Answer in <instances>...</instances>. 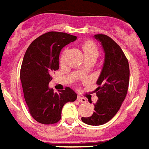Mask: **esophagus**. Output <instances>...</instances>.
Segmentation results:
<instances>
[{"mask_svg": "<svg viewBox=\"0 0 149 149\" xmlns=\"http://www.w3.org/2000/svg\"><path fill=\"white\" fill-rule=\"evenodd\" d=\"M77 100H78L79 102H80V103H85L86 102V99H85V98H83V97H81V96H78V98H77Z\"/></svg>", "mask_w": 149, "mask_h": 149, "instance_id": "obj_1", "label": "esophagus"}]
</instances>
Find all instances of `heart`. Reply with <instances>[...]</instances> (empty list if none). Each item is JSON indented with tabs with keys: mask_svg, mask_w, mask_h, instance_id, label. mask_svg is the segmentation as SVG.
Here are the masks:
<instances>
[{
	"mask_svg": "<svg viewBox=\"0 0 149 149\" xmlns=\"http://www.w3.org/2000/svg\"><path fill=\"white\" fill-rule=\"evenodd\" d=\"M83 51L84 54L85 58H93L95 59H96L99 55V50L97 49L95 45L91 42H86L83 45ZM63 54L61 57V62H63Z\"/></svg>",
	"mask_w": 149,
	"mask_h": 149,
	"instance_id": "heart-1",
	"label": "heart"
}]
</instances>
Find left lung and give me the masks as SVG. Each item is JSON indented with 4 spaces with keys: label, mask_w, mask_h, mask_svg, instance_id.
Segmentation results:
<instances>
[{
    "label": "left lung",
    "mask_w": 149,
    "mask_h": 149,
    "mask_svg": "<svg viewBox=\"0 0 149 149\" xmlns=\"http://www.w3.org/2000/svg\"><path fill=\"white\" fill-rule=\"evenodd\" d=\"M95 38L101 42L105 58L96 82L99 99L94 104L95 111L91 116L82 117V121L98 126L111 120L120 110L127 95L130 70L126 56L114 40L105 34H95Z\"/></svg>",
    "instance_id": "8db88e82"
}]
</instances>
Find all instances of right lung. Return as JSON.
Returning <instances> with one entry per match:
<instances>
[{
    "label": "right lung",
    "instance_id": "1",
    "mask_svg": "<svg viewBox=\"0 0 149 149\" xmlns=\"http://www.w3.org/2000/svg\"><path fill=\"white\" fill-rule=\"evenodd\" d=\"M76 39V36L66 33H46L36 38L25 54L20 79L29 113L38 123H58L64 104L76 100L77 94L70 87L59 93L49 88L51 73L59 68L61 49Z\"/></svg>",
    "mask_w": 149,
    "mask_h": 149
}]
</instances>
